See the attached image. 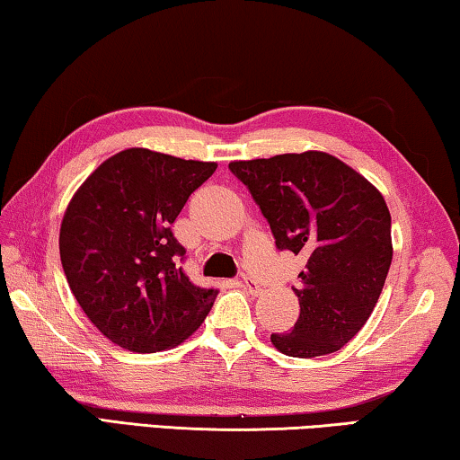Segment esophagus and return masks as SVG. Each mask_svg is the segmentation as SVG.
Returning <instances> with one entry per match:
<instances>
[{
	"mask_svg": "<svg viewBox=\"0 0 460 460\" xmlns=\"http://www.w3.org/2000/svg\"><path fill=\"white\" fill-rule=\"evenodd\" d=\"M237 285L242 287V289H245L248 293H252V296H260V293H262V289H260V287L253 283V280H250V279H239L237 280Z\"/></svg>",
	"mask_w": 460,
	"mask_h": 460,
	"instance_id": "esophagus-1",
	"label": "esophagus"
}]
</instances>
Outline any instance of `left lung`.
<instances>
[{"mask_svg":"<svg viewBox=\"0 0 460 460\" xmlns=\"http://www.w3.org/2000/svg\"><path fill=\"white\" fill-rule=\"evenodd\" d=\"M269 221L279 250L305 258L299 272V318L291 332L270 334L289 358L339 351L378 304L393 262L390 212L380 190L322 150L233 161Z\"/></svg>","mask_w":460,"mask_h":460,"instance_id":"8db88e82","label":"left lung"}]
</instances>
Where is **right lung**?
I'll return each instance as SVG.
<instances>
[{
    "instance_id": "add662e5",
    "label": "right lung",
    "mask_w": 460,
    "mask_h": 460,
    "mask_svg": "<svg viewBox=\"0 0 460 460\" xmlns=\"http://www.w3.org/2000/svg\"><path fill=\"white\" fill-rule=\"evenodd\" d=\"M217 163L126 148L102 161L61 218L59 258L67 285L101 334L134 353H156L191 337L215 304L177 264L171 233L190 194Z\"/></svg>"
}]
</instances>
